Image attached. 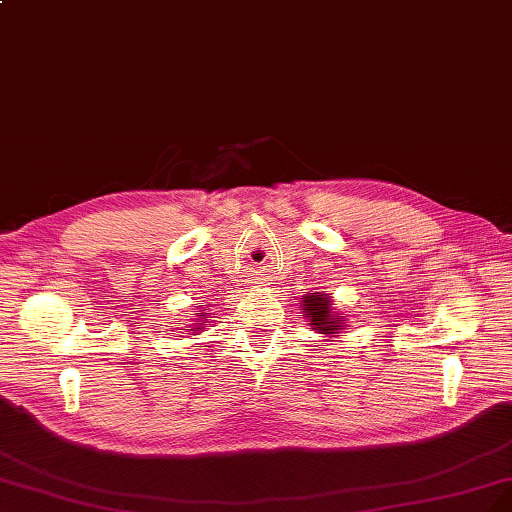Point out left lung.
<instances>
[{"label": "left lung", "instance_id": "8db88e82", "mask_svg": "<svg viewBox=\"0 0 512 512\" xmlns=\"http://www.w3.org/2000/svg\"><path fill=\"white\" fill-rule=\"evenodd\" d=\"M303 313L311 330H315L322 337H341L345 328V315L332 309V296L324 292H309L303 296ZM328 341V339H324Z\"/></svg>", "mask_w": 512, "mask_h": 512}]
</instances>
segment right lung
<instances>
[{
  "label": "right lung",
  "mask_w": 512,
  "mask_h": 512,
  "mask_svg": "<svg viewBox=\"0 0 512 512\" xmlns=\"http://www.w3.org/2000/svg\"><path fill=\"white\" fill-rule=\"evenodd\" d=\"M205 324H207V313H203V309H201V313H195V324L184 328V330H192L195 334H201ZM184 334H188V332H184Z\"/></svg>",
  "instance_id": "1"
}]
</instances>
